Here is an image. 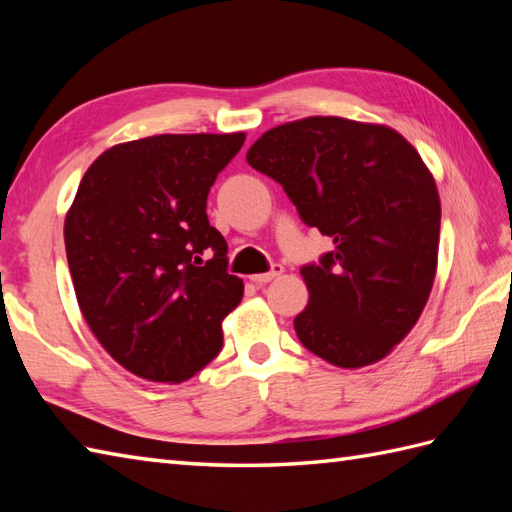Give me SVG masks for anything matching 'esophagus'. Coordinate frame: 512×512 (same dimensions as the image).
Segmentation results:
<instances>
[{
  "label": "esophagus",
  "instance_id": "esophagus-1",
  "mask_svg": "<svg viewBox=\"0 0 512 512\" xmlns=\"http://www.w3.org/2000/svg\"><path fill=\"white\" fill-rule=\"evenodd\" d=\"M281 273H284V266H279V264H275L273 268L268 270V273H259V275H250V281H255V284H268V281H273V279H277Z\"/></svg>",
  "mask_w": 512,
  "mask_h": 512
}]
</instances>
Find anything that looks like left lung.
Listing matches in <instances>:
<instances>
[{
  "instance_id": "8db88e82",
  "label": "left lung",
  "mask_w": 512,
  "mask_h": 512,
  "mask_svg": "<svg viewBox=\"0 0 512 512\" xmlns=\"http://www.w3.org/2000/svg\"><path fill=\"white\" fill-rule=\"evenodd\" d=\"M246 160L334 242L301 268L310 301L295 319L299 341L343 369L378 363L418 323L436 279L433 173L396 129L341 116L268 129Z\"/></svg>"
}]
</instances>
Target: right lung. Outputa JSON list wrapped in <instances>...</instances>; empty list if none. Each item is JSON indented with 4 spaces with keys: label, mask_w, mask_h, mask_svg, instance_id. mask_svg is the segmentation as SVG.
Returning a JSON list of instances; mask_svg holds the SVG:
<instances>
[{
    "label": "right lung",
    "mask_w": 512,
    "mask_h": 512,
    "mask_svg": "<svg viewBox=\"0 0 512 512\" xmlns=\"http://www.w3.org/2000/svg\"><path fill=\"white\" fill-rule=\"evenodd\" d=\"M244 140L147 136L85 171L65 213V253L85 323L127 372L173 385L220 352L244 281L226 273V239L209 224L206 198Z\"/></svg>",
    "instance_id": "right-lung-1"
}]
</instances>
